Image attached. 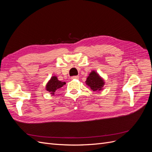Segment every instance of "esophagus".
I'll return each mask as SVG.
<instances>
[{"label": "esophagus", "instance_id": "esophagus-1", "mask_svg": "<svg viewBox=\"0 0 152 152\" xmlns=\"http://www.w3.org/2000/svg\"><path fill=\"white\" fill-rule=\"evenodd\" d=\"M79 77L78 76H73L71 77V79H79Z\"/></svg>", "mask_w": 152, "mask_h": 152}]
</instances>
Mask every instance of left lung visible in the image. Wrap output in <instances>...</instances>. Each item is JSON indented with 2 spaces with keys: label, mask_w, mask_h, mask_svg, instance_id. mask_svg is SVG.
I'll return each instance as SVG.
<instances>
[{
  "label": "left lung",
  "mask_w": 152,
  "mask_h": 152,
  "mask_svg": "<svg viewBox=\"0 0 152 152\" xmlns=\"http://www.w3.org/2000/svg\"><path fill=\"white\" fill-rule=\"evenodd\" d=\"M104 84L105 82L103 78L101 77L99 73L95 70L91 71L86 81V84L93 91L103 90Z\"/></svg>",
  "instance_id": "8db88e82"
}]
</instances>
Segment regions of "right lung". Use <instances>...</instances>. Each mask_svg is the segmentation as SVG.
Wrapping results in <instances>:
<instances>
[{"mask_svg": "<svg viewBox=\"0 0 152 152\" xmlns=\"http://www.w3.org/2000/svg\"><path fill=\"white\" fill-rule=\"evenodd\" d=\"M65 84H66V82L59 80L57 76H52L47 82L46 86H45V90L50 93V94L54 95L56 91L61 88Z\"/></svg>", "mask_w": 152, "mask_h": 152, "instance_id": "right-lung-1", "label": "right lung"}]
</instances>
